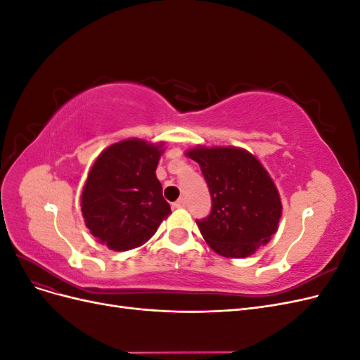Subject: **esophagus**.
Listing matches in <instances>:
<instances>
[{
	"instance_id": "esophagus-1",
	"label": "esophagus",
	"mask_w": 360,
	"mask_h": 360,
	"mask_svg": "<svg viewBox=\"0 0 360 360\" xmlns=\"http://www.w3.org/2000/svg\"><path fill=\"white\" fill-rule=\"evenodd\" d=\"M183 207H186V200L180 198L176 202H172V209H183Z\"/></svg>"
}]
</instances>
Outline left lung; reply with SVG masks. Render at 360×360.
<instances>
[{
  "label": "left lung",
  "mask_w": 360,
  "mask_h": 360,
  "mask_svg": "<svg viewBox=\"0 0 360 360\" xmlns=\"http://www.w3.org/2000/svg\"><path fill=\"white\" fill-rule=\"evenodd\" d=\"M212 197L210 214L197 225L209 246L226 258H245L278 231L282 204L269 172L249 151L237 147H195Z\"/></svg>",
  "instance_id": "obj_1"
}]
</instances>
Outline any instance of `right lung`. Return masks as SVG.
<instances>
[{"label": "right lung", "instance_id": "right-lung-1", "mask_svg": "<svg viewBox=\"0 0 360 360\" xmlns=\"http://www.w3.org/2000/svg\"><path fill=\"white\" fill-rule=\"evenodd\" d=\"M162 147L124 139L96 159L82 188L81 210L97 242L118 252L138 248L168 217L171 207L156 177Z\"/></svg>", "mask_w": 360, "mask_h": 360}]
</instances>
